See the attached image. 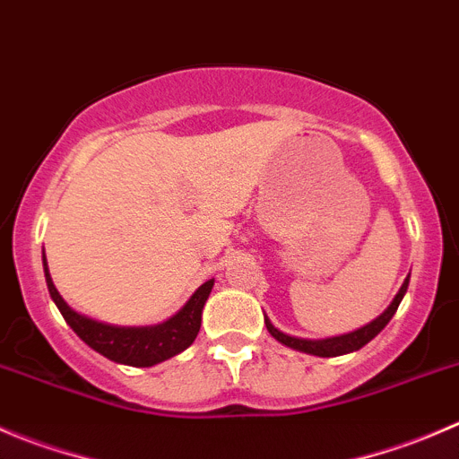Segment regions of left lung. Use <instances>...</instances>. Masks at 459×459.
I'll use <instances>...</instances> for the list:
<instances>
[{
    "label": "left lung",
    "instance_id": "1",
    "mask_svg": "<svg viewBox=\"0 0 459 459\" xmlns=\"http://www.w3.org/2000/svg\"><path fill=\"white\" fill-rule=\"evenodd\" d=\"M408 280H411V275H408L406 282L402 284L399 293L394 296L393 305H390L388 309H385L384 314L379 316V318L372 320L370 325H366V327L357 329V332H352V333H342V336L325 338V341H305V338H293V336H289V333H282L280 329H275L273 325L269 323V318H264V325H266V329H269L271 336H273L275 341L282 342V345H287V348L300 350V352L314 354V357H341V354H348V352H354V350H361L366 342H370L372 338H375L377 333H379L381 329H384L385 325L390 323V318H393L394 311H397L399 302H402L403 293H406Z\"/></svg>",
    "mask_w": 459,
    "mask_h": 459
}]
</instances>
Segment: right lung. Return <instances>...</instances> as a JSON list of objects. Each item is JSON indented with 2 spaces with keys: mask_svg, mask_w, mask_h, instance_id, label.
Here are the masks:
<instances>
[{
  "mask_svg": "<svg viewBox=\"0 0 459 459\" xmlns=\"http://www.w3.org/2000/svg\"><path fill=\"white\" fill-rule=\"evenodd\" d=\"M44 275H47L48 293L60 309L62 318L87 342L89 348L96 350L109 361L134 368L157 366V363L166 361V359L175 357V354L184 352L186 348L193 345L199 327H202V309L211 296L212 284H215V280L204 282L193 293V298L186 302L184 309L166 323L154 325V327H114V325L98 323V320L78 314L62 300L57 289L53 287L51 275H48L47 257H44Z\"/></svg>",
  "mask_w": 459,
  "mask_h": 459,
  "instance_id": "add662e5",
  "label": "right lung"
}]
</instances>
